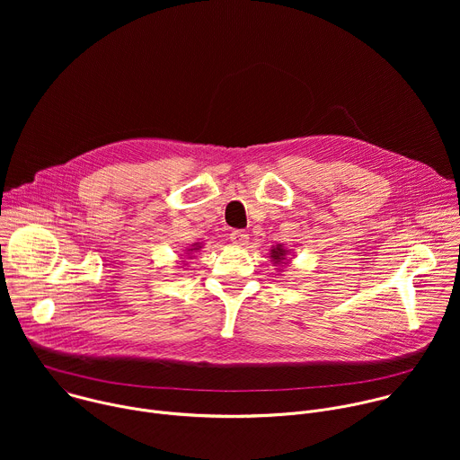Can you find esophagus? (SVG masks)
Segmentation results:
<instances>
[{"mask_svg":"<svg viewBox=\"0 0 460 460\" xmlns=\"http://www.w3.org/2000/svg\"><path fill=\"white\" fill-rule=\"evenodd\" d=\"M229 238H231V242L234 243V245H245L247 242H249V234L245 233V231H231V234H229Z\"/></svg>","mask_w":460,"mask_h":460,"instance_id":"1","label":"esophagus"}]
</instances>
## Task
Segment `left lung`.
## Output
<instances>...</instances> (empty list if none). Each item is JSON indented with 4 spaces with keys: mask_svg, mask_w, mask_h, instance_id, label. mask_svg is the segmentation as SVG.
Masks as SVG:
<instances>
[{
    "mask_svg": "<svg viewBox=\"0 0 460 460\" xmlns=\"http://www.w3.org/2000/svg\"><path fill=\"white\" fill-rule=\"evenodd\" d=\"M288 254H289V249H286L282 243H277V245L271 247V260H273V264H277V266L289 264Z\"/></svg>",
    "mask_w": 460,
    "mask_h": 460,
    "instance_id": "1",
    "label": "left lung"
}]
</instances>
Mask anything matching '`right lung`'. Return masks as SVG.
I'll list each match as a JSON object with an SVG mask.
<instances>
[{
  "label": "right lung",
  "mask_w": 460,
  "mask_h": 460,
  "mask_svg": "<svg viewBox=\"0 0 460 460\" xmlns=\"http://www.w3.org/2000/svg\"><path fill=\"white\" fill-rule=\"evenodd\" d=\"M200 247H202V245H200V243H192V245H190V247H187V249H185V251H187V252H185V254H187V256H189V258H190V254H192V252H196V251H199V249H200Z\"/></svg>",
  "instance_id": "obj_1"
}]
</instances>
